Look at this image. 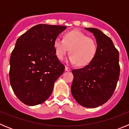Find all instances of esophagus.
Here are the masks:
<instances>
[{
  "mask_svg": "<svg viewBox=\"0 0 129 129\" xmlns=\"http://www.w3.org/2000/svg\"><path fill=\"white\" fill-rule=\"evenodd\" d=\"M65 71H67V72L70 71V68H69L67 67H65Z\"/></svg>",
  "mask_w": 129,
  "mask_h": 129,
  "instance_id": "1",
  "label": "esophagus"
}]
</instances>
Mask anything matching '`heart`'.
<instances>
[{
    "instance_id": "heart-1",
    "label": "heart",
    "mask_w": 129,
    "mask_h": 129,
    "mask_svg": "<svg viewBox=\"0 0 129 129\" xmlns=\"http://www.w3.org/2000/svg\"><path fill=\"white\" fill-rule=\"evenodd\" d=\"M57 57L62 59L69 49L68 62L77 67H85L94 59L97 51L95 41L85 34L77 30L64 34L63 39L57 38L53 43Z\"/></svg>"
}]
</instances>
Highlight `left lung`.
Segmentation results:
<instances>
[{
  "label": "left lung",
  "mask_w": 129,
  "mask_h": 129,
  "mask_svg": "<svg viewBox=\"0 0 129 129\" xmlns=\"http://www.w3.org/2000/svg\"><path fill=\"white\" fill-rule=\"evenodd\" d=\"M94 34L97 51L92 62L72 70L73 97L79 105L95 108L106 103L113 94L119 77V52L110 37L96 28H85Z\"/></svg>",
  "instance_id": "left-lung-1"
}]
</instances>
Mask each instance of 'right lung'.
Here are the masks:
<instances>
[{"mask_svg": "<svg viewBox=\"0 0 129 129\" xmlns=\"http://www.w3.org/2000/svg\"><path fill=\"white\" fill-rule=\"evenodd\" d=\"M67 26L37 24L17 39L10 57V81L16 96L27 105L41 104L52 94L64 66L53 43Z\"/></svg>", "mask_w": 129, "mask_h": 129, "instance_id": "obj_1", "label": "right lung"}]
</instances>
